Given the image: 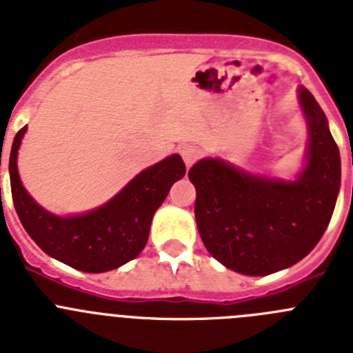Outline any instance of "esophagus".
<instances>
[{
    "label": "esophagus",
    "mask_w": 353,
    "mask_h": 353,
    "mask_svg": "<svg viewBox=\"0 0 353 353\" xmlns=\"http://www.w3.org/2000/svg\"><path fill=\"white\" fill-rule=\"evenodd\" d=\"M180 155L183 157V162H185V166H192L196 161L199 159V150L192 145H187L180 148Z\"/></svg>",
    "instance_id": "esophagus-1"
}]
</instances>
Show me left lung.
Returning <instances> with one entry per match:
<instances>
[{"instance_id":"left-lung-1","label":"left lung","mask_w":353,"mask_h":353,"mask_svg":"<svg viewBox=\"0 0 353 353\" xmlns=\"http://www.w3.org/2000/svg\"><path fill=\"white\" fill-rule=\"evenodd\" d=\"M307 125L304 168L292 180L249 173L219 157L189 170L205 248L226 269L269 276L307 256L325 233L341 185V159L322 108L297 92Z\"/></svg>"}]
</instances>
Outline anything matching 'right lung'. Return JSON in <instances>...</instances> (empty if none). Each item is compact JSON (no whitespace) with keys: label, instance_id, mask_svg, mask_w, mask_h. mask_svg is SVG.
I'll return each mask as SVG.
<instances>
[{"label":"right lung","instance_id":"1","mask_svg":"<svg viewBox=\"0 0 353 353\" xmlns=\"http://www.w3.org/2000/svg\"><path fill=\"white\" fill-rule=\"evenodd\" d=\"M26 129L15 134L8 171L15 212L35 244L54 260L90 274L118 269L138 256L148 242L155 210L171 185L185 174L182 157L173 154L143 170L101 207L84 214L56 215L31 198L19 176L17 154Z\"/></svg>","mask_w":353,"mask_h":353}]
</instances>
